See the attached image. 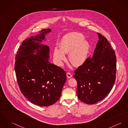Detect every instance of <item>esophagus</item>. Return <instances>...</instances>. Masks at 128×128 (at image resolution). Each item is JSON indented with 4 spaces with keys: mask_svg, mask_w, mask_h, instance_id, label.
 <instances>
[{
    "mask_svg": "<svg viewBox=\"0 0 128 128\" xmlns=\"http://www.w3.org/2000/svg\"><path fill=\"white\" fill-rule=\"evenodd\" d=\"M66 76H67V77H68V78H71V77H72V75L71 73H69V72H68V73H66Z\"/></svg>",
    "mask_w": 128,
    "mask_h": 128,
    "instance_id": "esophagus-1",
    "label": "esophagus"
}]
</instances>
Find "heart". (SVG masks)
I'll return each mask as SVG.
<instances>
[{"mask_svg":"<svg viewBox=\"0 0 128 128\" xmlns=\"http://www.w3.org/2000/svg\"><path fill=\"white\" fill-rule=\"evenodd\" d=\"M84 36L80 33L72 32L66 34L59 44L60 49L55 48L53 52L54 61L58 66H62L66 60L65 54L69 53V61L76 66L82 65L87 58L90 44L84 40Z\"/></svg>","mask_w":128,"mask_h":128,"instance_id":"obj_1","label":"heart"}]
</instances>
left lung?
<instances>
[{"mask_svg":"<svg viewBox=\"0 0 128 128\" xmlns=\"http://www.w3.org/2000/svg\"><path fill=\"white\" fill-rule=\"evenodd\" d=\"M98 41L93 56L75 71L78 99L94 104L104 99L112 89L116 81V58L107 39L97 33Z\"/></svg>","mask_w":128,"mask_h":128,"instance_id":"8db88e82","label":"left lung"}]
</instances>
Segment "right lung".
<instances>
[{
	"label": "right lung",
	"instance_id": "obj_1",
	"mask_svg": "<svg viewBox=\"0 0 128 128\" xmlns=\"http://www.w3.org/2000/svg\"><path fill=\"white\" fill-rule=\"evenodd\" d=\"M51 29L23 41L16 56L14 70L21 93L32 103L42 107L57 102L66 80V72L51 64L50 48L40 44Z\"/></svg>",
	"mask_w": 128,
	"mask_h": 128
}]
</instances>
